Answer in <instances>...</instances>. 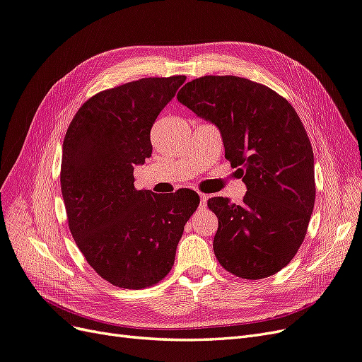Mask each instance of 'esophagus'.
<instances>
[{
  "label": "esophagus",
  "instance_id": "esophagus-1",
  "mask_svg": "<svg viewBox=\"0 0 362 362\" xmlns=\"http://www.w3.org/2000/svg\"><path fill=\"white\" fill-rule=\"evenodd\" d=\"M199 198H201V206H205V202H206V199H208V196L199 193Z\"/></svg>",
  "mask_w": 362,
  "mask_h": 362
}]
</instances>
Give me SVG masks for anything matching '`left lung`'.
Wrapping results in <instances>:
<instances>
[{"label":"left lung","instance_id":"obj_1","mask_svg":"<svg viewBox=\"0 0 362 362\" xmlns=\"http://www.w3.org/2000/svg\"><path fill=\"white\" fill-rule=\"evenodd\" d=\"M177 98L217 127L246 184L243 204L208 199L218 218L216 258L240 278L275 275L300 247L315 199L314 154L298 113L269 87L233 75L201 76Z\"/></svg>","mask_w":362,"mask_h":362}]
</instances>
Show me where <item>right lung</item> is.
Listing matches in <instances>:
<instances>
[{
    "mask_svg": "<svg viewBox=\"0 0 362 362\" xmlns=\"http://www.w3.org/2000/svg\"><path fill=\"white\" fill-rule=\"evenodd\" d=\"M185 81L141 78L100 92L76 112L63 140L62 194L71 234L95 272L120 288L154 286L170 272L196 192L134 189L152 154L151 128Z\"/></svg>",
    "mask_w": 362,
    "mask_h": 362,
    "instance_id": "add662e5",
    "label": "right lung"
}]
</instances>
